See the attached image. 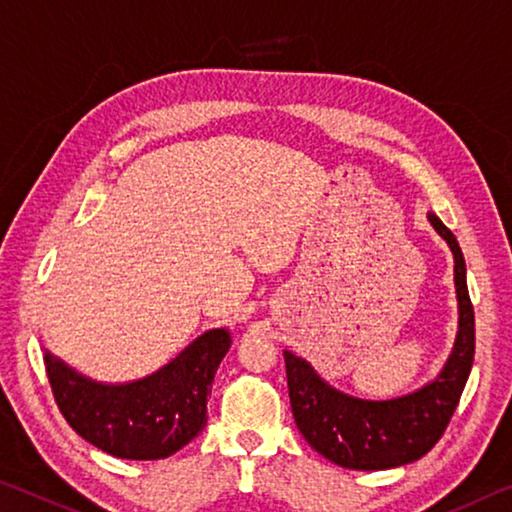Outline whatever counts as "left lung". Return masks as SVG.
<instances>
[{"instance_id":"8db88e82","label":"left lung","mask_w":512,"mask_h":512,"mask_svg":"<svg viewBox=\"0 0 512 512\" xmlns=\"http://www.w3.org/2000/svg\"><path fill=\"white\" fill-rule=\"evenodd\" d=\"M428 223L449 243L458 298V335L433 380L387 401L358 399L326 383L307 360L285 351L291 412L307 444L339 467L378 472L415 462L440 440L460 401L474 362V307L467 266L453 232L428 212Z\"/></svg>"}]
</instances>
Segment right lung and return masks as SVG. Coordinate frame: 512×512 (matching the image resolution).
<instances>
[{"label":"right lung","instance_id":"1","mask_svg":"<svg viewBox=\"0 0 512 512\" xmlns=\"http://www.w3.org/2000/svg\"><path fill=\"white\" fill-rule=\"evenodd\" d=\"M230 346V330H207L150 376L120 385L95 383L50 353L45 369L56 405L77 435L109 456L161 460L205 428L214 373Z\"/></svg>","mask_w":512,"mask_h":512}]
</instances>
